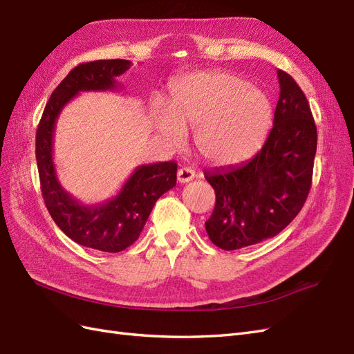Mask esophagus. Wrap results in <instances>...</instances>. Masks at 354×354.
<instances>
[{
	"instance_id": "esophagus-1",
	"label": "esophagus",
	"mask_w": 354,
	"mask_h": 354,
	"mask_svg": "<svg viewBox=\"0 0 354 354\" xmlns=\"http://www.w3.org/2000/svg\"><path fill=\"white\" fill-rule=\"evenodd\" d=\"M194 170L191 167H180L178 170V180L180 184H187L189 180L194 179Z\"/></svg>"
}]
</instances>
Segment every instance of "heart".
<instances>
[{"label": "heart", "instance_id": "heart-1", "mask_svg": "<svg viewBox=\"0 0 354 354\" xmlns=\"http://www.w3.org/2000/svg\"><path fill=\"white\" fill-rule=\"evenodd\" d=\"M272 106L267 95L225 73H197L171 83L165 109L153 111V126L171 148L196 130L194 144L207 163L228 167L243 163L264 144Z\"/></svg>", "mask_w": 354, "mask_h": 354}]
</instances>
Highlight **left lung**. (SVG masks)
<instances>
[{
    "instance_id": "8db88e82",
    "label": "left lung",
    "mask_w": 354,
    "mask_h": 354,
    "mask_svg": "<svg viewBox=\"0 0 354 354\" xmlns=\"http://www.w3.org/2000/svg\"><path fill=\"white\" fill-rule=\"evenodd\" d=\"M280 96L264 147L246 163L205 171L216 203L205 222L212 243L236 250L285 230L304 206L311 187L317 130L295 80L277 71Z\"/></svg>"
}]
</instances>
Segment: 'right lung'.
Wrapping results in <instances>:
<instances>
[{"mask_svg": "<svg viewBox=\"0 0 354 354\" xmlns=\"http://www.w3.org/2000/svg\"><path fill=\"white\" fill-rule=\"evenodd\" d=\"M130 60L109 59L80 64L50 96L39 120L35 156L44 203L56 225L75 243L102 252H121L138 240L156 201L176 185L175 161L138 166L113 198L83 205L60 185L53 163L56 120L64 106L82 92L117 90V77Z\"/></svg>", "mask_w": 354, "mask_h": 354, "instance_id": "1", "label": "right lung"}]
</instances>
